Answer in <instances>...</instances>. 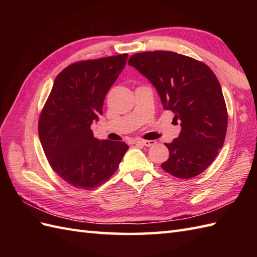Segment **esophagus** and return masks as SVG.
<instances>
[{
	"label": "esophagus",
	"instance_id": "esophagus-1",
	"mask_svg": "<svg viewBox=\"0 0 257 257\" xmlns=\"http://www.w3.org/2000/svg\"><path fill=\"white\" fill-rule=\"evenodd\" d=\"M138 143H140L141 145H144L146 147H150V146L156 145V141L155 140H139Z\"/></svg>",
	"mask_w": 257,
	"mask_h": 257
}]
</instances>
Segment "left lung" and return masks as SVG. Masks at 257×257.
<instances>
[{"mask_svg":"<svg viewBox=\"0 0 257 257\" xmlns=\"http://www.w3.org/2000/svg\"><path fill=\"white\" fill-rule=\"evenodd\" d=\"M128 65L155 86L165 110L181 122L179 137L166 144L169 159L161 168L180 179L199 176L226 135L227 110L216 76L204 63L167 51L135 54Z\"/></svg>","mask_w":257,"mask_h":257,"instance_id":"1","label":"left lung"}]
</instances>
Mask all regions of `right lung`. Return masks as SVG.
Here are the masks:
<instances>
[{
    "label": "right lung",
    "instance_id": "add662e5",
    "mask_svg": "<svg viewBox=\"0 0 257 257\" xmlns=\"http://www.w3.org/2000/svg\"><path fill=\"white\" fill-rule=\"evenodd\" d=\"M127 58L121 54L69 65L57 75L41 112L38 136L50 166L77 189L105 183L129 148L122 141L98 140L90 129Z\"/></svg>",
    "mask_w": 257,
    "mask_h": 257
}]
</instances>
